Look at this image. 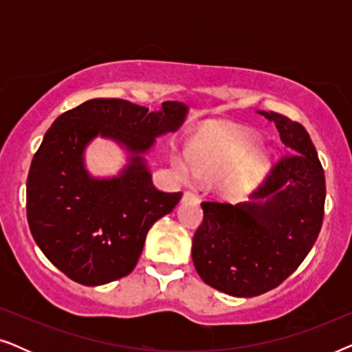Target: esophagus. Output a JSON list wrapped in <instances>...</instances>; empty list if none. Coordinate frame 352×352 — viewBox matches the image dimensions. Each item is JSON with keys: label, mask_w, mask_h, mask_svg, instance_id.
I'll return each mask as SVG.
<instances>
[{"label": "esophagus", "mask_w": 352, "mask_h": 352, "mask_svg": "<svg viewBox=\"0 0 352 352\" xmlns=\"http://www.w3.org/2000/svg\"><path fill=\"white\" fill-rule=\"evenodd\" d=\"M182 200H184V201H187V200H190V201H197V200H199V197H197V195L194 194V192H189V190H187V192H184V195H182Z\"/></svg>", "instance_id": "1"}]
</instances>
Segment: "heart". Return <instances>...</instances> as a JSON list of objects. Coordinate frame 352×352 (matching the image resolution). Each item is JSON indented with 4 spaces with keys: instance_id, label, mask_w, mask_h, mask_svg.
I'll return each instance as SVG.
<instances>
[{
    "instance_id": "1",
    "label": "heart",
    "mask_w": 352,
    "mask_h": 352,
    "mask_svg": "<svg viewBox=\"0 0 352 352\" xmlns=\"http://www.w3.org/2000/svg\"><path fill=\"white\" fill-rule=\"evenodd\" d=\"M271 160V147L259 142L258 133L248 128H232L195 144L190 160L173 155L171 166L184 184L194 182L195 177L214 179L224 173L221 189L229 195H243L264 179Z\"/></svg>"
}]
</instances>
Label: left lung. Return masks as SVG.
Listing matches in <instances>:
<instances>
[{
	"mask_svg": "<svg viewBox=\"0 0 352 352\" xmlns=\"http://www.w3.org/2000/svg\"><path fill=\"white\" fill-rule=\"evenodd\" d=\"M276 124L288 155L237 205L204 201L192 261L206 285L237 298L263 295L302 263L320 232L325 176L300 123L258 110Z\"/></svg>",
	"mask_w": 352,
	"mask_h": 352,
	"instance_id": "1",
	"label": "left lung"
}]
</instances>
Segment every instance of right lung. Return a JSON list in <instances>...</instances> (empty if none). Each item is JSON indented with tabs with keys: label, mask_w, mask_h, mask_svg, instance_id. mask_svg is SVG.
Masks as SVG:
<instances>
[{
	"label": "right lung",
	"mask_w": 352,
	"mask_h": 352,
	"mask_svg": "<svg viewBox=\"0 0 352 352\" xmlns=\"http://www.w3.org/2000/svg\"><path fill=\"white\" fill-rule=\"evenodd\" d=\"M189 107L163 102L148 110L123 99H91L47 129L27 177V219L45 256L81 285L128 276L153 223L182 194L152 184L147 155L157 139L176 133ZM98 137L118 144L127 163L117 175L94 177L85 148Z\"/></svg>",
	"instance_id": "right-lung-1"
}]
</instances>
